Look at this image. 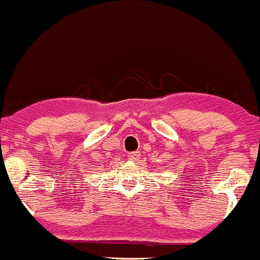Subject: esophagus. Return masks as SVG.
I'll list each match as a JSON object with an SVG mask.
<instances>
[{"label":"esophagus","mask_w":260,"mask_h":260,"mask_svg":"<svg viewBox=\"0 0 260 260\" xmlns=\"http://www.w3.org/2000/svg\"><path fill=\"white\" fill-rule=\"evenodd\" d=\"M138 156H139L138 152H130L127 157H128V160H137V159H138Z\"/></svg>","instance_id":"34e87169"}]
</instances>
